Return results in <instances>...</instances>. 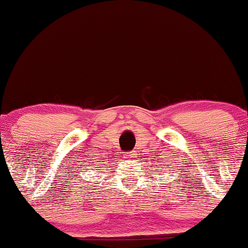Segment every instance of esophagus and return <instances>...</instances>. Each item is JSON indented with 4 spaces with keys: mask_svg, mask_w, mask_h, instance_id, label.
<instances>
[{
    "mask_svg": "<svg viewBox=\"0 0 248 248\" xmlns=\"http://www.w3.org/2000/svg\"><path fill=\"white\" fill-rule=\"evenodd\" d=\"M133 153H134V152H129V155H128V156H129V157H134V156H133L134 154H133Z\"/></svg>",
    "mask_w": 248,
    "mask_h": 248,
    "instance_id": "obj_1",
    "label": "esophagus"
}]
</instances>
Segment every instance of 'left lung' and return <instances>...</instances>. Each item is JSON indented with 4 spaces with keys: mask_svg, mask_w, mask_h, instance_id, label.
<instances>
[{
    "mask_svg": "<svg viewBox=\"0 0 248 248\" xmlns=\"http://www.w3.org/2000/svg\"><path fill=\"white\" fill-rule=\"evenodd\" d=\"M171 169H173V168H171ZM171 171H172V170H171Z\"/></svg>",
    "mask_w": 248,
    "mask_h": 248,
    "instance_id": "1",
    "label": "left lung"
}]
</instances>
